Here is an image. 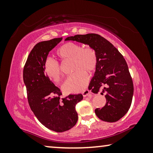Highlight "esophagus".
Listing matches in <instances>:
<instances>
[{"label":"esophagus","instance_id":"34e87169","mask_svg":"<svg viewBox=\"0 0 153 153\" xmlns=\"http://www.w3.org/2000/svg\"><path fill=\"white\" fill-rule=\"evenodd\" d=\"M90 94H91V92H90V90H84V91L82 92V95H83V97H88V96L90 95Z\"/></svg>","mask_w":153,"mask_h":153}]
</instances>
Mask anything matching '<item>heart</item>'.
I'll return each instance as SVG.
<instances>
[{"mask_svg":"<svg viewBox=\"0 0 153 153\" xmlns=\"http://www.w3.org/2000/svg\"><path fill=\"white\" fill-rule=\"evenodd\" d=\"M56 55L62 61L72 60V71L63 83V88L66 92L77 93L84 90L88 84L89 76L87 72L92 73L97 69L98 55L90 46L83 47L78 43L67 42L56 51ZM44 70L49 79L54 82H60L62 73L60 65L56 61L48 58L44 64Z\"/></svg>","mask_w":153,"mask_h":153,"instance_id":"heart-1","label":"heart"}]
</instances>
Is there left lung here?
Segmentation results:
<instances>
[{"mask_svg": "<svg viewBox=\"0 0 153 153\" xmlns=\"http://www.w3.org/2000/svg\"><path fill=\"white\" fill-rule=\"evenodd\" d=\"M65 40L76 41L89 45L97 51L98 65L88 89L105 94V105L95 109L97 117L104 121L115 122L123 117L130 108L134 85L128 64L123 55L107 40L97 33L76 35Z\"/></svg>", "mask_w": 153, "mask_h": 153, "instance_id": "1", "label": "left lung"}]
</instances>
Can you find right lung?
<instances>
[{"label": "right lung", "mask_w": 153, "mask_h": 153, "mask_svg": "<svg viewBox=\"0 0 153 153\" xmlns=\"http://www.w3.org/2000/svg\"><path fill=\"white\" fill-rule=\"evenodd\" d=\"M63 38L42 41L34 46L25 64L23 77L31 109L38 121L56 132L69 130L76 125L78 116L76 105L83 96L69 94L61 99L60 89L46 76L44 64L48 55Z\"/></svg>", "instance_id": "right-lung-1"}]
</instances>
